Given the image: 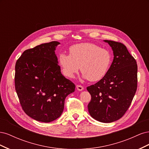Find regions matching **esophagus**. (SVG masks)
Wrapping results in <instances>:
<instances>
[{
	"mask_svg": "<svg viewBox=\"0 0 149 149\" xmlns=\"http://www.w3.org/2000/svg\"><path fill=\"white\" fill-rule=\"evenodd\" d=\"M76 88H77V89L78 90V91H83V90L84 89L83 86H81V85H77V86H76Z\"/></svg>",
	"mask_w": 149,
	"mask_h": 149,
	"instance_id": "esophagus-1",
	"label": "esophagus"
}]
</instances>
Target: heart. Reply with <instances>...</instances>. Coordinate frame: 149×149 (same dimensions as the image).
<instances>
[{"mask_svg":"<svg viewBox=\"0 0 149 149\" xmlns=\"http://www.w3.org/2000/svg\"><path fill=\"white\" fill-rule=\"evenodd\" d=\"M70 54L61 53L59 63L63 74L70 78L81 69L84 79L96 81L107 74L112 63L108 49L91 43L74 45L70 48Z\"/></svg>","mask_w":149,"mask_h":149,"instance_id":"obj_1","label":"heart"}]
</instances>
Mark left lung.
I'll return each instance as SVG.
<instances>
[{"label":"left lung","instance_id":"1","mask_svg":"<svg viewBox=\"0 0 149 149\" xmlns=\"http://www.w3.org/2000/svg\"><path fill=\"white\" fill-rule=\"evenodd\" d=\"M104 41L112 48L114 59L107 74L87 87L91 96L88 108L93 118L109 123L121 118L132 101L137 88V65L124 44Z\"/></svg>","mask_w":149,"mask_h":149}]
</instances>
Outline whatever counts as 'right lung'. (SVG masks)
I'll list each match as a JSON object with an SVG mask.
<instances>
[{
    "label": "right lung",
    "instance_id": "obj_1",
    "mask_svg": "<svg viewBox=\"0 0 149 149\" xmlns=\"http://www.w3.org/2000/svg\"><path fill=\"white\" fill-rule=\"evenodd\" d=\"M58 42L25 50L15 64V87L22 109L32 119L49 123L61 115L75 85L61 73L55 54Z\"/></svg>",
    "mask_w": 149,
    "mask_h": 149
}]
</instances>
